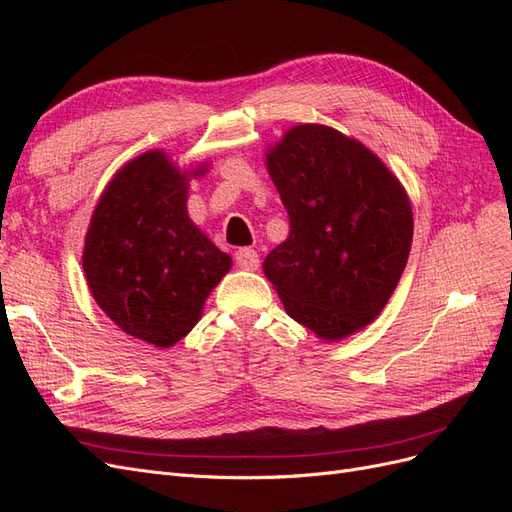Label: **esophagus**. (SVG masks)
Returning <instances> with one entry per match:
<instances>
[{
	"label": "esophagus",
	"mask_w": 512,
	"mask_h": 512,
	"mask_svg": "<svg viewBox=\"0 0 512 512\" xmlns=\"http://www.w3.org/2000/svg\"><path fill=\"white\" fill-rule=\"evenodd\" d=\"M235 260H237V265L245 271H256L260 265V258H258L256 250H250V247H241V250H237Z\"/></svg>",
	"instance_id": "34e87169"
}]
</instances>
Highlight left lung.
<instances>
[{
	"label": "left lung",
	"mask_w": 512,
	"mask_h": 512,
	"mask_svg": "<svg viewBox=\"0 0 512 512\" xmlns=\"http://www.w3.org/2000/svg\"><path fill=\"white\" fill-rule=\"evenodd\" d=\"M290 218L262 269L292 320L337 342L389 303L412 245L406 190L363 143L320 123L290 128L267 151Z\"/></svg>",
	"instance_id": "obj_1"
}]
</instances>
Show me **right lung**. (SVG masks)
<instances>
[{
  "mask_svg": "<svg viewBox=\"0 0 512 512\" xmlns=\"http://www.w3.org/2000/svg\"><path fill=\"white\" fill-rule=\"evenodd\" d=\"M192 173L153 149L123 166L91 215L83 269L91 297L121 331L158 348L175 346L203 314L209 292L230 271L188 215Z\"/></svg>",
  "mask_w": 512,
  "mask_h": 512,
  "instance_id": "add662e5",
  "label": "right lung"
}]
</instances>
